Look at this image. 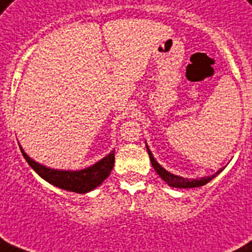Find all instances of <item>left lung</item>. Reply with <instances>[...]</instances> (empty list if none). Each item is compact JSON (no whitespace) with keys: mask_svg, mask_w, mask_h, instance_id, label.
Wrapping results in <instances>:
<instances>
[{"mask_svg":"<svg viewBox=\"0 0 252 252\" xmlns=\"http://www.w3.org/2000/svg\"><path fill=\"white\" fill-rule=\"evenodd\" d=\"M147 151H148V155H149V158H151V162H152V166L155 168V170L157 172V174L160 176L162 180H164L169 186H173V188H199V186H203L206 185L207 182L211 181L213 178L216 177L218 173H220V170L216 173V174H213L210 177H203V178H199V180H188V178H184V177H180V176H174L172 173L166 172L164 168H161L160 165L157 164V161L155 160V157L152 156L151 151H149V148L147 147Z\"/></svg>","mask_w":252,"mask_h":252,"instance_id":"left-lung-1","label":"left lung"}]
</instances>
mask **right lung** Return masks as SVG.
<instances>
[{
    "label": "right lung",
    "mask_w": 252,
    "mask_h": 252,
    "mask_svg": "<svg viewBox=\"0 0 252 252\" xmlns=\"http://www.w3.org/2000/svg\"><path fill=\"white\" fill-rule=\"evenodd\" d=\"M21 148V147H19ZM21 152L24 155L25 160L28 164L35 170L43 180L50 182L51 185H55L61 189L75 191V193H87L90 190L95 189L99 186L105 178L108 177L115 164V151L105 156L103 160L96 162L90 168L78 170V172H70V170H54V169L42 166L35 161H32L30 157L21 148Z\"/></svg>",
    "instance_id": "1"
}]
</instances>
